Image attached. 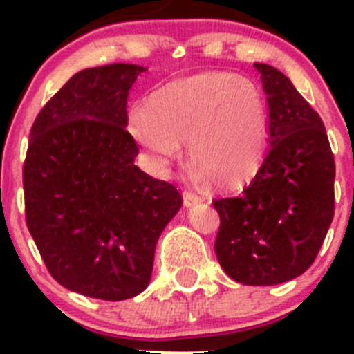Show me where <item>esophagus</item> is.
<instances>
[{"label":"esophagus","mask_w":354,"mask_h":354,"mask_svg":"<svg viewBox=\"0 0 354 354\" xmlns=\"http://www.w3.org/2000/svg\"><path fill=\"white\" fill-rule=\"evenodd\" d=\"M200 200H202V196H200L198 193L193 192V189H184V192H183V202H184V205H186V207L198 204Z\"/></svg>","instance_id":"34e87169"}]
</instances>
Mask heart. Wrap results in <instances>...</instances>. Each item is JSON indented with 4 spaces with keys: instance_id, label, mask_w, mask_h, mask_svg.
<instances>
[{
    "instance_id": "1",
    "label": "heart",
    "mask_w": 354,
    "mask_h": 354,
    "mask_svg": "<svg viewBox=\"0 0 354 354\" xmlns=\"http://www.w3.org/2000/svg\"><path fill=\"white\" fill-rule=\"evenodd\" d=\"M133 136L152 161L167 165L187 142V158L211 186L237 189L257 174L268 147V109L250 80L200 72L165 84L149 109L129 117Z\"/></svg>"
}]
</instances>
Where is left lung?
Wrapping results in <instances>:
<instances>
[{
	"label": "left lung",
	"instance_id": "1",
	"mask_svg": "<svg viewBox=\"0 0 354 354\" xmlns=\"http://www.w3.org/2000/svg\"><path fill=\"white\" fill-rule=\"evenodd\" d=\"M270 109V149L237 196L214 198V252L228 277L274 286L312 266L335 209V159L319 113L289 77L255 64Z\"/></svg>",
	"mask_w": 354,
	"mask_h": 354
}]
</instances>
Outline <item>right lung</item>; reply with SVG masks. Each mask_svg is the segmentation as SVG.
Listing matches in <instances>:
<instances>
[{"mask_svg":"<svg viewBox=\"0 0 354 354\" xmlns=\"http://www.w3.org/2000/svg\"><path fill=\"white\" fill-rule=\"evenodd\" d=\"M145 68L109 64L77 72L30 131L24 212L60 286L120 301L149 286L156 243L183 205L174 184L134 165L127 95Z\"/></svg>","mask_w":354,"mask_h":354,"instance_id":"right-lung-1","label":"right lung"}]
</instances>
